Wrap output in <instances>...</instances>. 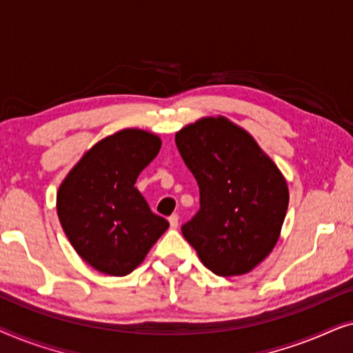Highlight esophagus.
I'll return each instance as SVG.
<instances>
[{"label":"esophagus","mask_w":353,"mask_h":353,"mask_svg":"<svg viewBox=\"0 0 353 353\" xmlns=\"http://www.w3.org/2000/svg\"><path fill=\"white\" fill-rule=\"evenodd\" d=\"M168 223H170V228L172 230L178 228V215H170V216H168Z\"/></svg>","instance_id":"obj_1"}]
</instances>
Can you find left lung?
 I'll return each instance as SVG.
<instances>
[{
  "label": "left lung",
  "instance_id": "8db88e82",
  "mask_svg": "<svg viewBox=\"0 0 353 353\" xmlns=\"http://www.w3.org/2000/svg\"><path fill=\"white\" fill-rule=\"evenodd\" d=\"M175 143L201 192V209L181 226L183 236L215 274L249 273L281 234L286 178L252 134L221 115L186 125Z\"/></svg>",
  "mask_w": 353,
  "mask_h": 353
}]
</instances>
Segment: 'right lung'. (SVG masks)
I'll use <instances>...</instances> for the list:
<instances>
[{
  "mask_svg": "<svg viewBox=\"0 0 353 353\" xmlns=\"http://www.w3.org/2000/svg\"><path fill=\"white\" fill-rule=\"evenodd\" d=\"M161 146V138L146 130H120L88 149L57 190L62 230L75 252L101 273H132L168 228L134 188Z\"/></svg>",
  "mask_w": 353,
  "mask_h": 353,
  "instance_id": "1",
  "label": "right lung"
}]
</instances>
